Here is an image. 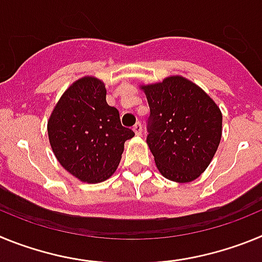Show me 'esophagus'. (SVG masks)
Returning <instances> with one entry per match:
<instances>
[{
  "mask_svg": "<svg viewBox=\"0 0 262 262\" xmlns=\"http://www.w3.org/2000/svg\"><path fill=\"white\" fill-rule=\"evenodd\" d=\"M133 129H134V131H135L136 135L140 136V135H142V131H143V126H142V123H140V122H136V123L134 124Z\"/></svg>",
  "mask_w": 262,
  "mask_h": 262,
  "instance_id": "1",
  "label": "esophagus"
}]
</instances>
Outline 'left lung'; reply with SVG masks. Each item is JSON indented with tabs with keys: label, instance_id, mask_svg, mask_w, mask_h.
<instances>
[{
	"label": "left lung",
	"instance_id": "left-lung-1",
	"mask_svg": "<svg viewBox=\"0 0 262 262\" xmlns=\"http://www.w3.org/2000/svg\"><path fill=\"white\" fill-rule=\"evenodd\" d=\"M142 89L151 110L147 143L157 169L170 181H194L221 143V110L200 86L181 76Z\"/></svg>",
	"mask_w": 262,
	"mask_h": 262
}]
</instances>
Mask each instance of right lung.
<instances>
[{
  "label": "right lung",
  "instance_id": "right-lung-1",
  "mask_svg": "<svg viewBox=\"0 0 262 262\" xmlns=\"http://www.w3.org/2000/svg\"><path fill=\"white\" fill-rule=\"evenodd\" d=\"M135 135L122 126L119 111L106 102L101 80L80 78L67 89L48 120L57 161L84 182H102L115 172L124 142Z\"/></svg>",
  "mask_w": 262,
  "mask_h": 262
}]
</instances>
